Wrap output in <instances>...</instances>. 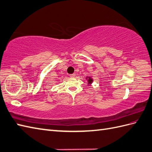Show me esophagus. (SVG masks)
I'll return each mask as SVG.
<instances>
[{"instance_id":"34e87169","label":"esophagus","mask_w":152,"mask_h":152,"mask_svg":"<svg viewBox=\"0 0 152 152\" xmlns=\"http://www.w3.org/2000/svg\"><path fill=\"white\" fill-rule=\"evenodd\" d=\"M75 75H76L75 73H72V74H70V75H69V76H70L71 77H75Z\"/></svg>"}]
</instances>
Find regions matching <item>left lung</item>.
Here are the masks:
<instances>
[{"label":"left lung","mask_w":152,"mask_h":152,"mask_svg":"<svg viewBox=\"0 0 152 152\" xmlns=\"http://www.w3.org/2000/svg\"><path fill=\"white\" fill-rule=\"evenodd\" d=\"M88 83H91L92 82V79L90 78V77H89L88 78Z\"/></svg>","instance_id":"left-lung-1"}]
</instances>
